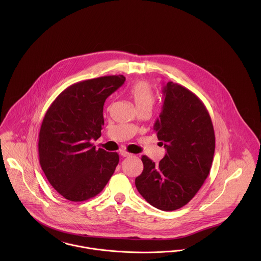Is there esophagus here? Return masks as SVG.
I'll list each match as a JSON object with an SVG mask.
<instances>
[{
  "label": "esophagus",
  "mask_w": 261,
  "mask_h": 261,
  "mask_svg": "<svg viewBox=\"0 0 261 261\" xmlns=\"http://www.w3.org/2000/svg\"><path fill=\"white\" fill-rule=\"evenodd\" d=\"M119 153H120V155H122V156H132V153H129L128 151H126V150H124V149L121 150Z\"/></svg>",
  "instance_id": "obj_1"
}]
</instances>
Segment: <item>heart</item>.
Masks as SVG:
<instances>
[{"instance_id":"b5f03b06","label":"heart","mask_w":261,"mask_h":261,"mask_svg":"<svg viewBox=\"0 0 261 261\" xmlns=\"http://www.w3.org/2000/svg\"><path fill=\"white\" fill-rule=\"evenodd\" d=\"M130 95L138 111L143 109L151 111L154 105V93L149 82L142 80L135 83L130 88Z\"/></svg>"}]
</instances>
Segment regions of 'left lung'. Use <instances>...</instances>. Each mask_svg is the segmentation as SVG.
I'll use <instances>...</instances> for the list:
<instances>
[{"label":"left lung","instance_id":"obj_1","mask_svg":"<svg viewBox=\"0 0 261 261\" xmlns=\"http://www.w3.org/2000/svg\"><path fill=\"white\" fill-rule=\"evenodd\" d=\"M163 94L153 129L167 153L159 164L142 156L144 170L136 178V187L151 206L174 211L188 204L207 179L215 134L206 107L191 90L170 81Z\"/></svg>","mask_w":261,"mask_h":261}]
</instances>
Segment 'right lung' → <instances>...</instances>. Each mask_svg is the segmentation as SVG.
I'll return each instance as SVG.
<instances>
[{
    "label": "right lung",
    "instance_id": "1",
    "mask_svg": "<svg viewBox=\"0 0 261 261\" xmlns=\"http://www.w3.org/2000/svg\"><path fill=\"white\" fill-rule=\"evenodd\" d=\"M124 81L123 75H110L76 82L45 113L39 133V162L51 186L69 201L95 197L114 173L118 153L95 149L91 141L101 136L106 99Z\"/></svg>",
    "mask_w": 261,
    "mask_h": 261
}]
</instances>
